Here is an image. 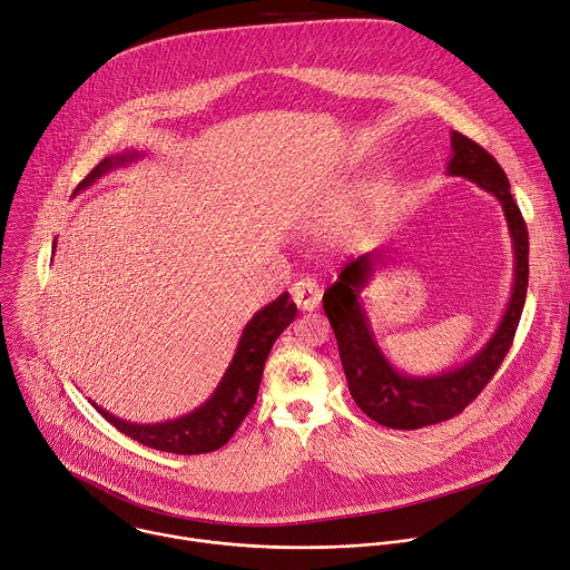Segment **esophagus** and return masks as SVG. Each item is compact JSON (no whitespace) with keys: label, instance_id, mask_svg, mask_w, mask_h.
Returning <instances> with one entry per match:
<instances>
[{"label":"esophagus","instance_id":"esophagus-1","mask_svg":"<svg viewBox=\"0 0 570 570\" xmlns=\"http://www.w3.org/2000/svg\"><path fill=\"white\" fill-rule=\"evenodd\" d=\"M291 295L295 299V304L302 308V311H313L317 308L320 299H322V288L317 286L315 279H299L293 284L291 288Z\"/></svg>","mask_w":570,"mask_h":570}]
</instances>
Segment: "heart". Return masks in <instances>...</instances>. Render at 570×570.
<instances>
[{
	"label": "heart",
	"mask_w": 570,
	"mask_h": 570,
	"mask_svg": "<svg viewBox=\"0 0 570 570\" xmlns=\"http://www.w3.org/2000/svg\"><path fill=\"white\" fill-rule=\"evenodd\" d=\"M374 200H376L374 189H365V191L361 194V198H358V205H356L354 209L345 212L343 216H338V218L332 223L330 234H332L334 238H343V236L356 232V229L365 223V216H367L370 209L374 207Z\"/></svg>",
	"instance_id": "obj_1"
}]
</instances>
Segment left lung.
I'll list each match as a JSON object with an SVG mask.
<instances>
[{
	"label": "left lung",
	"mask_w": 570,
	"mask_h": 570,
	"mask_svg": "<svg viewBox=\"0 0 570 570\" xmlns=\"http://www.w3.org/2000/svg\"><path fill=\"white\" fill-rule=\"evenodd\" d=\"M446 176L466 178L487 194H492L508 223L514 253V277L510 302L501 315L499 327L473 356L438 374H409L396 370L383 354L365 302L361 293L367 288L383 253H365L356 262H350L338 275L336 284L322 297L324 313H327L332 330L338 341L341 363L350 383V392L358 409L387 429L415 431L438 422H446L462 413L480 390L487 385L503 363L517 327L528 293V227L510 194V180L499 161L482 146L451 132V159Z\"/></svg>",
	"instance_id": "1"
}]
</instances>
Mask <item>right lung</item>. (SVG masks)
Listing matches in <instances>:
<instances>
[{
	"label": "right lung",
	"mask_w": 570,
	"mask_h": 570,
	"mask_svg": "<svg viewBox=\"0 0 570 570\" xmlns=\"http://www.w3.org/2000/svg\"><path fill=\"white\" fill-rule=\"evenodd\" d=\"M144 155L146 150L130 148L101 159L99 165L86 176V180L78 183V187L73 189V196L92 187L97 180H101L110 171H117L130 165V161L141 159ZM56 238H53V253H56ZM295 313H297V306L295 302H288V293H282L277 299L259 308L248 320L246 327H243L234 356L225 374L220 376L218 385L214 387V392L205 399V403L198 405V409H194L183 417L155 422V424H137L108 413L95 401L90 403L115 429H119L124 435H128L130 440H137L144 446L167 451V453H178V455H198V453L216 451L234 435L238 424L250 413L259 394L266 358L275 341L279 338V334L295 320Z\"/></svg>",
	"instance_id": "obj_1"
}]
</instances>
